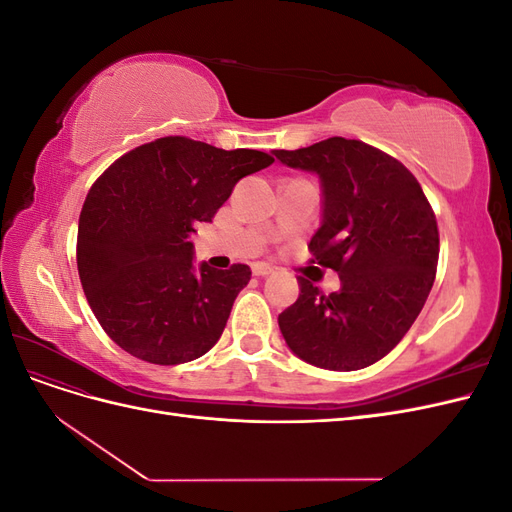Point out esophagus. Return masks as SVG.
<instances>
[{
    "label": "esophagus",
    "mask_w": 512,
    "mask_h": 512,
    "mask_svg": "<svg viewBox=\"0 0 512 512\" xmlns=\"http://www.w3.org/2000/svg\"><path fill=\"white\" fill-rule=\"evenodd\" d=\"M252 273H254L256 277H267V275L273 273V267L265 265V262H256V265H252Z\"/></svg>",
    "instance_id": "obj_1"
}]
</instances>
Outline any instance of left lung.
<instances>
[{"mask_svg":"<svg viewBox=\"0 0 512 512\" xmlns=\"http://www.w3.org/2000/svg\"><path fill=\"white\" fill-rule=\"evenodd\" d=\"M273 156L318 175L322 222L307 247L342 282L322 294L299 277V299L277 318L286 344L322 369L374 365L408 333L436 280L440 237L423 188L395 158L342 136Z\"/></svg>","mask_w":512,"mask_h":512,"instance_id":"8db88e82","label":"left lung"}]
</instances>
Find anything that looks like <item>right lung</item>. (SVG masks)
I'll return each mask as SVG.
<instances>
[{
  "mask_svg": "<svg viewBox=\"0 0 512 512\" xmlns=\"http://www.w3.org/2000/svg\"><path fill=\"white\" fill-rule=\"evenodd\" d=\"M265 151H226L185 136L132 149L91 185L79 218L76 265L91 312L113 342L156 365L209 352L250 267L194 265V226L211 222Z\"/></svg>",
  "mask_w": 512,
  "mask_h": 512,
  "instance_id": "obj_1",
  "label": "right lung"
}]
</instances>
